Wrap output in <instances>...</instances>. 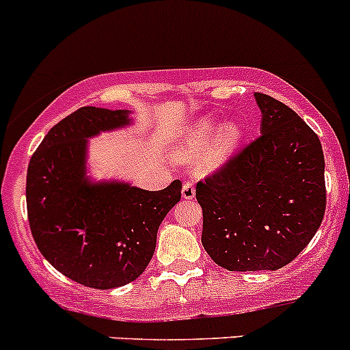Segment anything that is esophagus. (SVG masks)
I'll return each instance as SVG.
<instances>
[{
  "mask_svg": "<svg viewBox=\"0 0 350 350\" xmlns=\"http://www.w3.org/2000/svg\"><path fill=\"white\" fill-rule=\"evenodd\" d=\"M181 195L185 200H193L196 195V189H195V185H193L191 181H185V185H183V191Z\"/></svg>",
  "mask_w": 350,
  "mask_h": 350,
  "instance_id": "34e87169",
  "label": "esophagus"
}]
</instances>
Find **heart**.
<instances>
[{
    "instance_id": "b5f03b06",
    "label": "heart",
    "mask_w": 350,
    "mask_h": 350,
    "mask_svg": "<svg viewBox=\"0 0 350 350\" xmlns=\"http://www.w3.org/2000/svg\"><path fill=\"white\" fill-rule=\"evenodd\" d=\"M243 133L245 130L239 120H228L218 126V120L215 116H203L185 130L176 154L183 161H191L204 152L203 164L208 169H217L235 154L241 146ZM211 136L214 137L213 139H211ZM204 148L207 150L204 151Z\"/></svg>"
}]
</instances>
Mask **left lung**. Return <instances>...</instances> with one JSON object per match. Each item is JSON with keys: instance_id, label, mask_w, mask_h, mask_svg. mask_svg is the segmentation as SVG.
<instances>
[{"instance_id": "obj_1", "label": "left lung", "mask_w": 350, "mask_h": 350, "mask_svg": "<svg viewBox=\"0 0 350 350\" xmlns=\"http://www.w3.org/2000/svg\"><path fill=\"white\" fill-rule=\"evenodd\" d=\"M260 135L196 185L201 243L228 271H276L312 241L325 213L317 133L281 101L254 93Z\"/></svg>"}]
</instances>
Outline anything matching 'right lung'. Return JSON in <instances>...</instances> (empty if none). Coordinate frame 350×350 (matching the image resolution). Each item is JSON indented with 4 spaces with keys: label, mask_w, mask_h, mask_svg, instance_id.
Instances as JSON below:
<instances>
[{
    "label": "right lung",
    "mask_w": 350,
    "mask_h": 350,
    "mask_svg": "<svg viewBox=\"0 0 350 350\" xmlns=\"http://www.w3.org/2000/svg\"><path fill=\"white\" fill-rule=\"evenodd\" d=\"M132 123L130 109L83 107L52 126L30 159L27 211L42 256L69 280L96 289L135 281L150 262L159 225L181 200V181L146 191L91 181L88 139Z\"/></svg>",
    "instance_id": "right-lung-1"
}]
</instances>
